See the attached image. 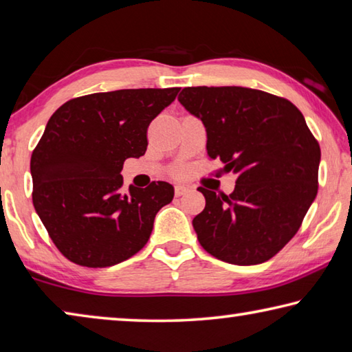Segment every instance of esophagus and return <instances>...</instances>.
<instances>
[{"instance_id":"34e87169","label":"esophagus","mask_w":352,"mask_h":352,"mask_svg":"<svg viewBox=\"0 0 352 352\" xmlns=\"http://www.w3.org/2000/svg\"><path fill=\"white\" fill-rule=\"evenodd\" d=\"M190 192V188L187 187V186H176L175 187V193H176V196H184V195H187Z\"/></svg>"}]
</instances>
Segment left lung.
<instances>
[{"mask_svg":"<svg viewBox=\"0 0 352 352\" xmlns=\"http://www.w3.org/2000/svg\"><path fill=\"white\" fill-rule=\"evenodd\" d=\"M207 131V154L235 173L233 193L204 187L193 219L199 244L221 261L270 260L298 232L318 192L320 145L287 98L241 86H188L177 97Z\"/></svg>","mask_w":352,"mask_h":352,"instance_id":"obj_1","label":"left lung"}]
</instances>
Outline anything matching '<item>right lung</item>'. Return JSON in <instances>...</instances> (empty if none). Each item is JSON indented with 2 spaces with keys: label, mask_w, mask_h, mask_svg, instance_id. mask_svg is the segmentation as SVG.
Here are the masks:
<instances>
[{
  "label": "right lung",
  "mask_w": 352,
  "mask_h": 352,
  "mask_svg": "<svg viewBox=\"0 0 352 352\" xmlns=\"http://www.w3.org/2000/svg\"><path fill=\"white\" fill-rule=\"evenodd\" d=\"M181 88L96 92L55 111L30 157L32 202L52 243L67 260L108 267L150 239L156 213L175 188L157 181L123 193L128 157L146 151L151 120Z\"/></svg>",
  "instance_id": "right-lung-1"
}]
</instances>
